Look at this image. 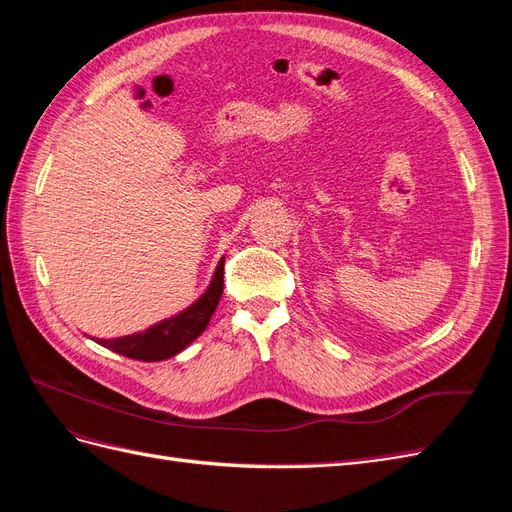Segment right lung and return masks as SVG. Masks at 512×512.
<instances>
[{
    "mask_svg": "<svg viewBox=\"0 0 512 512\" xmlns=\"http://www.w3.org/2000/svg\"><path fill=\"white\" fill-rule=\"evenodd\" d=\"M222 292H224V258L218 262V267H215L207 290L200 294L190 307H185L183 312L153 324V327L145 331L113 337V339H96V344L136 361L153 363V361L170 359V356H175L181 350L188 348L194 339L207 329L215 307H218L222 299Z\"/></svg>",
    "mask_w": 512,
    "mask_h": 512,
    "instance_id": "add662e5",
    "label": "right lung"
}]
</instances>
